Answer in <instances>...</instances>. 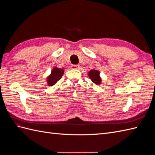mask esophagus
Masks as SVG:
<instances>
[{"instance_id": "obj_1", "label": "esophagus", "mask_w": 155, "mask_h": 155, "mask_svg": "<svg viewBox=\"0 0 155 155\" xmlns=\"http://www.w3.org/2000/svg\"><path fill=\"white\" fill-rule=\"evenodd\" d=\"M71 68L72 69H79L80 68V66L79 64H72L71 66Z\"/></svg>"}]
</instances>
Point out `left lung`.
<instances>
[{
    "label": "left lung",
    "instance_id": "obj_1",
    "mask_svg": "<svg viewBox=\"0 0 155 155\" xmlns=\"http://www.w3.org/2000/svg\"><path fill=\"white\" fill-rule=\"evenodd\" d=\"M88 77L90 78L93 83H94L96 85H100L101 83V79L100 76V71L97 70H91L88 72Z\"/></svg>",
    "mask_w": 155,
    "mask_h": 155
}]
</instances>
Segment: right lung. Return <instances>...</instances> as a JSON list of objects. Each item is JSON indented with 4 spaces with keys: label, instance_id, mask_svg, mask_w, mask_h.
I'll use <instances>...</instances> for the list:
<instances>
[{
    "label": "right lung",
    "instance_id": "1",
    "mask_svg": "<svg viewBox=\"0 0 155 155\" xmlns=\"http://www.w3.org/2000/svg\"><path fill=\"white\" fill-rule=\"evenodd\" d=\"M64 73L63 68L54 67L51 72V74L47 78V83L49 86H53L61 78Z\"/></svg>",
    "mask_w": 155,
    "mask_h": 155
}]
</instances>
